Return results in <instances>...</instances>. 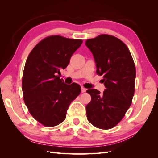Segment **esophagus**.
<instances>
[{
	"label": "esophagus",
	"mask_w": 158,
	"mask_h": 158,
	"mask_svg": "<svg viewBox=\"0 0 158 158\" xmlns=\"http://www.w3.org/2000/svg\"><path fill=\"white\" fill-rule=\"evenodd\" d=\"M86 92V89L85 88H83V87H81V92Z\"/></svg>",
	"instance_id": "esophagus-1"
}]
</instances>
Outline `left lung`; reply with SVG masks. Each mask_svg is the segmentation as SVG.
Returning <instances> with one entry per match:
<instances>
[{"label":"left lung","instance_id":"obj_1","mask_svg":"<svg viewBox=\"0 0 158 158\" xmlns=\"http://www.w3.org/2000/svg\"><path fill=\"white\" fill-rule=\"evenodd\" d=\"M85 45L96 63V73L103 76L105 90H87L92 100L86 106L87 118L93 126L108 130L118 124L132 103L135 89L136 68L125 43L109 35L88 39Z\"/></svg>","mask_w":158,"mask_h":158}]
</instances>
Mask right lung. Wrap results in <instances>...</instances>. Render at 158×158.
Masks as SVG:
<instances>
[{"label":"right lung","mask_w":158,"mask_h":158,"mask_svg":"<svg viewBox=\"0 0 158 158\" xmlns=\"http://www.w3.org/2000/svg\"><path fill=\"white\" fill-rule=\"evenodd\" d=\"M82 43L49 36L36 44L26 60L22 81L23 100L31 115L44 126L61 123L70 104L81 92L80 85H66L58 75Z\"/></svg>","instance_id":"right-lung-1"}]
</instances>
